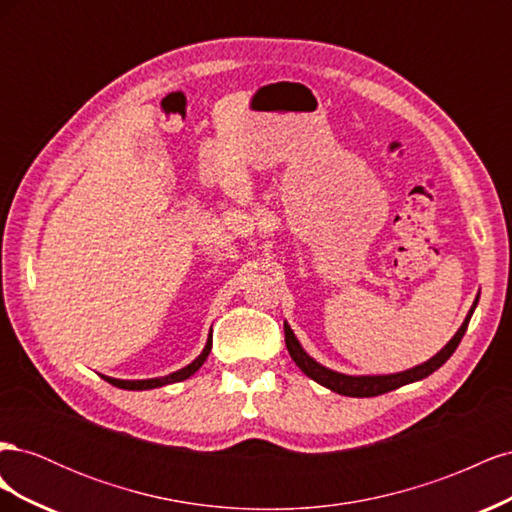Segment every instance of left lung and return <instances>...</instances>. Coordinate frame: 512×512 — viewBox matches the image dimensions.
<instances>
[{"label":"left lung","instance_id":"1","mask_svg":"<svg viewBox=\"0 0 512 512\" xmlns=\"http://www.w3.org/2000/svg\"><path fill=\"white\" fill-rule=\"evenodd\" d=\"M476 303H478V299H474L466 320H463V324L459 327V331L453 335L451 342H448L436 356H431L429 361L416 365L412 369L399 371V374H389V376H346V374H339V371H333L329 367H324L318 361H314L312 356H309L303 350V346L299 344V339L294 337L292 329L288 327V322H284L286 348H288V352L292 356V361L297 363V367L303 371L307 378H312L314 382L327 386V389H331L333 393L346 395V397H376V395H382V393L395 391V389H399V386H404V384H410V382L427 378L429 374H433V371H436L438 367H442L448 359H451V354L457 350L461 337L466 335L468 322H470V318L474 314Z\"/></svg>","mask_w":512,"mask_h":512}]
</instances>
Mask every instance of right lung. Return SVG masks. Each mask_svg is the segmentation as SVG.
<instances>
[{"label":"right lung","instance_id":"obj_1","mask_svg":"<svg viewBox=\"0 0 512 512\" xmlns=\"http://www.w3.org/2000/svg\"><path fill=\"white\" fill-rule=\"evenodd\" d=\"M211 344H213V339H211V333H209L205 350L200 352L190 365H185L183 369L173 371V374L162 376V378H149V380H119V378H108V376H102V378H104L108 384L117 386V389H126V391H147V389H158V386H166V384H173V382L188 380L192 374H196V371L200 369V365H203V363L207 361V356H209V352H211Z\"/></svg>","mask_w":512,"mask_h":512}]
</instances>
